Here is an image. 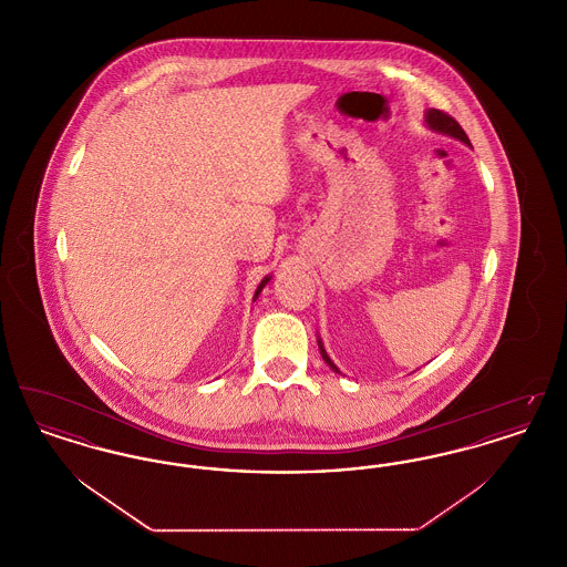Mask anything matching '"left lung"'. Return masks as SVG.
Wrapping results in <instances>:
<instances>
[{
	"mask_svg": "<svg viewBox=\"0 0 567 567\" xmlns=\"http://www.w3.org/2000/svg\"><path fill=\"white\" fill-rule=\"evenodd\" d=\"M425 121H427V125L432 127L433 132H440V134L457 137V140H461L463 144L472 146V144H470V137H467V134L461 130V125H458L457 121H455L451 114H446V112H442V110H427ZM319 349H321V354H323L324 363H327L333 372H338V374H340V370L336 368V363L329 359V354L324 351L323 342H321V340H319Z\"/></svg>",
	"mask_w": 567,
	"mask_h": 567,
	"instance_id": "obj_1",
	"label": "left lung"
}]
</instances>
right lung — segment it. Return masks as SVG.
<instances>
[{
    "label": "right lung",
    "instance_id": "obj_1",
    "mask_svg": "<svg viewBox=\"0 0 567 567\" xmlns=\"http://www.w3.org/2000/svg\"><path fill=\"white\" fill-rule=\"evenodd\" d=\"M268 282H270V276H266V278H264V280H261V285H259V287H257V291H255V299H257V297H259V293H261V291H264V287H266V285H268Z\"/></svg>",
    "mask_w": 567,
    "mask_h": 567
}]
</instances>
